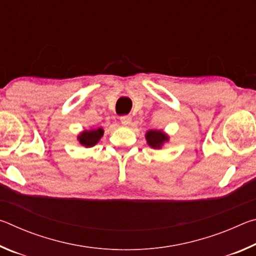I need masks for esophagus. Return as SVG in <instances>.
I'll return each instance as SVG.
<instances>
[{"label": "esophagus", "instance_id": "34e87169", "mask_svg": "<svg viewBox=\"0 0 256 256\" xmlns=\"http://www.w3.org/2000/svg\"><path fill=\"white\" fill-rule=\"evenodd\" d=\"M131 122H132V118L130 115L120 116V123H122L123 125H128V124H131Z\"/></svg>", "mask_w": 256, "mask_h": 256}]
</instances>
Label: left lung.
I'll return each mask as SVG.
<instances>
[{"label":"left lung","mask_w":256,"mask_h":256,"mask_svg":"<svg viewBox=\"0 0 256 256\" xmlns=\"http://www.w3.org/2000/svg\"><path fill=\"white\" fill-rule=\"evenodd\" d=\"M146 138L150 146L158 149L162 148V144L164 142L168 140V136L166 134H164L162 131H152V130L146 133Z\"/></svg>","instance_id":"8db88e82"}]
</instances>
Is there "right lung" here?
Listing matches in <instances>:
<instances>
[{"instance_id":"1","label":"right lung","mask_w":256,"mask_h":256,"mask_svg":"<svg viewBox=\"0 0 256 256\" xmlns=\"http://www.w3.org/2000/svg\"><path fill=\"white\" fill-rule=\"evenodd\" d=\"M102 128H97V130H92V131H84L82 132L79 136H78V140H79L82 146H86V148H90L97 144L99 138L102 136Z\"/></svg>"}]
</instances>
